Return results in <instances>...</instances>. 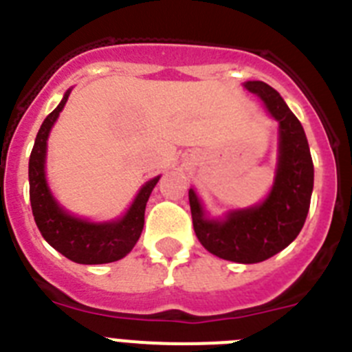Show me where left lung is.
Returning a JSON list of instances; mask_svg holds the SVG:
<instances>
[{
	"label": "left lung",
	"mask_w": 352,
	"mask_h": 352,
	"mask_svg": "<svg viewBox=\"0 0 352 352\" xmlns=\"http://www.w3.org/2000/svg\"><path fill=\"white\" fill-rule=\"evenodd\" d=\"M245 88L261 96L280 123V155L272 192L263 204L232 211L223 222L204 217L194 190H188V201L195 236L208 252L232 263L254 264L284 250L300 234L312 197L314 164L303 126L280 93L263 80H248Z\"/></svg>",
	"instance_id": "obj_1"
}]
</instances>
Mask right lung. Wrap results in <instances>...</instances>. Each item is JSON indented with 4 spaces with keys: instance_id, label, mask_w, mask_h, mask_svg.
<instances>
[{
    "instance_id": "obj_1",
    "label": "right lung",
    "mask_w": 352,
    "mask_h": 352,
    "mask_svg": "<svg viewBox=\"0 0 352 352\" xmlns=\"http://www.w3.org/2000/svg\"><path fill=\"white\" fill-rule=\"evenodd\" d=\"M70 91L65 93L60 105L43 120L35 146L30 155V201L36 227L43 239L67 259L79 264H105L125 257L135 243L144 227V210L149 194L160 178L149 179L138 194L126 214L118 222L93 223L76 219L61 210L49 192L45 182V149L51 126L60 116Z\"/></svg>"
}]
</instances>
